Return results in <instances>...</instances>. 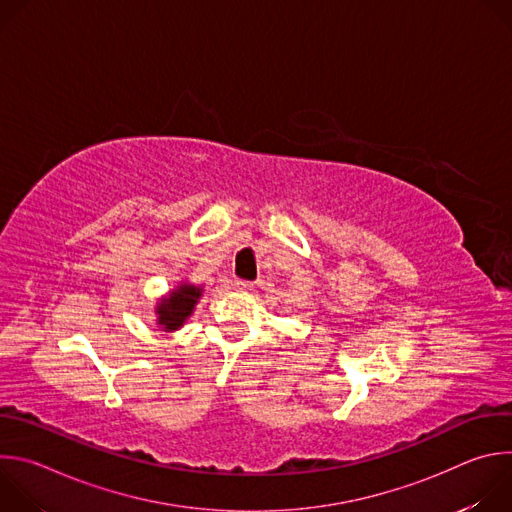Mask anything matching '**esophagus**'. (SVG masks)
I'll use <instances>...</instances> for the list:
<instances>
[{
  "mask_svg": "<svg viewBox=\"0 0 512 512\" xmlns=\"http://www.w3.org/2000/svg\"><path fill=\"white\" fill-rule=\"evenodd\" d=\"M235 287L241 289V291H247V289H253L255 283H253V281H247V279H237V281H235Z\"/></svg>",
  "mask_w": 512,
  "mask_h": 512,
  "instance_id": "34e87169",
  "label": "esophagus"
}]
</instances>
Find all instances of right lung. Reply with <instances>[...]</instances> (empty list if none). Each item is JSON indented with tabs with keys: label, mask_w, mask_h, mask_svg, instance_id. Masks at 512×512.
Segmentation results:
<instances>
[{
	"label": "right lung",
	"mask_w": 512,
	"mask_h": 512,
	"mask_svg": "<svg viewBox=\"0 0 512 512\" xmlns=\"http://www.w3.org/2000/svg\"><path fill=\"white\" fill-rule=\"evenodd\" d=\"M202 296V289L194 285H180L170 298H166L158 306V324L166 330H176L184 324V320L192 314L198 298Z\"/></svg>",
	"instance_id": "1"
}]
</instances>
